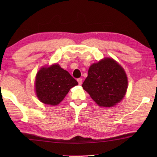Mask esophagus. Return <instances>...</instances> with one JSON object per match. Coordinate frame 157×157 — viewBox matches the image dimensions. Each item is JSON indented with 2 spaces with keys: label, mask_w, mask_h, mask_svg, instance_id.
Wrapping results in <instances>:
<instances>
[{
  "label": "esophagus",
  "mask_w": 157,
  "mask_h": 157,
  "mask_svg": "<svg viewBox=\"0 0 157 157\" xmlns=\"http://www.w3.org/2000/svg\"><path fill=\"white\" fill-rule=\"evenodd\" d=\"M78 84L79 85H81L82 84V78H78Z\"/></svg>",
  "instance_id": "34e87169"
}]
</instances>
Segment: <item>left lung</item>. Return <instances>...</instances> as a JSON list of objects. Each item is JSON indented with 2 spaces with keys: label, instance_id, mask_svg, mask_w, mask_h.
<instances>
[{
  "label": "left lung",
  "instance_id": "left-lung-1",
  "mask_svg": "<svg viewBox=\"0 0 157 157\" xmlns=\"http://www.w3.org/2000/svg\"><path fill=\"white\" fill-rule=\"evenodd\" d=\"M127 84L123 67L112 58H105L90 66L82 86L98 105L111 107L123 100Z\"/></svg>",
  "mask_w": 157,
  "mask_h": 157
}]
</instances>
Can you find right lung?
Instances as JSON below:
<instances>
[{
    "label": "right lung",
    "mask_w": 157,
    "mask_h": 157,
    "mask_svg": "<svg viewBox=\"0 0 157 157\" xmlns=\"http://www.w3.org/2000/svg\"><path fill=\"white\" fill-rule=\"evenodd\" d=\"M78 82L57 63L49 67H42L35 79V91L41 102L57 105L62 102L72 87Z\"/></svg>",
    "instance_id": "1"
}]
</instances>
